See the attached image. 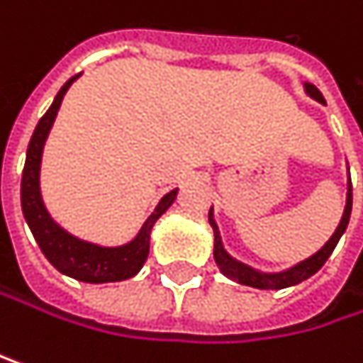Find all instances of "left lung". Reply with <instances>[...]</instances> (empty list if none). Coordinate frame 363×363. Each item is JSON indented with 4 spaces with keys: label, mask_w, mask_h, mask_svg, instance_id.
<instances>
[{
    "label": "left lung",
    "mask_w": 363,
    "mask_h": 363,
    "mask_svg": "<svg viewBox=\"0 0 363 363\" xmlns=\"http://www.w3.org/2000/svg\"><path fill=\"white\" fill-rule=\"evenodd\" d=\"M304 89H306V93H308L313 99H317L319 104H325L321 91H319L315 84L304 82ZM351 206H353V187H351V178H349V185H347V206H345L342 219H340L336 232L332 234V238H330L315 255H311L308 259H304V262H300V264H296L294 268L283 270V272H259V270H255V268H251V266H247V264L234 259V257L223 249V242H221V236H219V228H217V223H215L213 208H211L208 221H211L213 232H215V262H217L219 270H221L228 279H232V281H236V283H240V285L255 287V289H285V287L298 285V283L311 279V277L328 262V257L332 255V251L336 249L340 236L345 234V230H347V225H349Z\"/></svg>",
    "instance_id": "left-lung-1"
}]
</instances>
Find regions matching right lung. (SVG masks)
<instances>
[{
	"mask_svg": "<svg viewBox=\"0 0 363 363\" xmlns=\"http://www.w3.org/2000/svg\"><path fill=\"white\" fill-rule=\"evenodd\" d=\"M80 74L72 76L61 86L55 101L50 104L46 114L35 125V131H33V135L29 140V146H27V159H25V167H23L21 206H23L25 221H27L35 242L40 245L44 257L61 274L72 277V279L82 281V283L125 281V279L135 277L140 272V268L144 266V262L148 257L150 230H152L155 221L172 206V202L176 200L178 189H174V191H169V194H165L161 198V202L157 204L152 215L144 221L138 236L131 242L123 245V247H99V245L80 240V238L67 234L63 228H59L50 219V215H48V211H46V206L42 202V194H40L42 150H44V142H46V138L50 133V127L55 123V116L59 112V106L63 101V95L67 93V89L72 86V82Z\"/></svg>",
	"mask_w": 363,
	"mask_h": 363,
	"instance_id": "add662e5",
	"label": "right lung"
}]
</instances>
